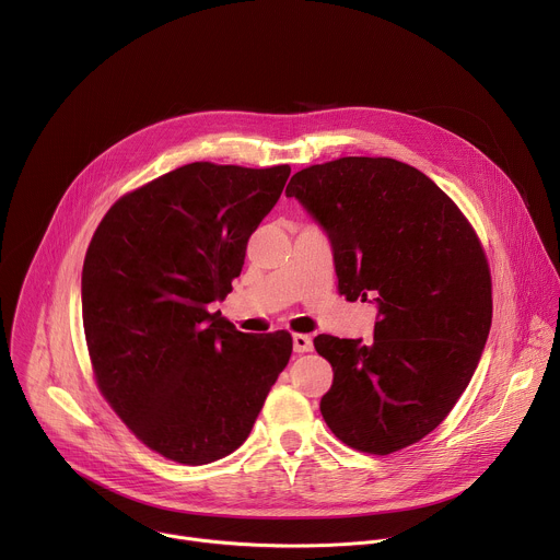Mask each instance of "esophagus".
<instances>
[{"label": "esophagus", "instance_id": "obj_1", "mask_svg": "<svg viewBox=\"0 0 560 560\" xmlns=\"http://www.w3.org/2000/svg\"><path fill=\"white\" fill-rule=\"evenodd\" d=\"M292 348L294 352L303 354V352H312V339L307 335H294L292 337Z\"/></svg>", "mask_w": 560, "mask_h": 560}]
</instances>
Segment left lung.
Instances as JSON below:
<instances>
[{"label": "left lung", "instance_id": "left-lung-1", "mask_svg": "<svg viewBox=\"0 0 560 560\" xmlns=\"http://www.w3.org/2000/svg\"><path fill=\"white\" fill-rule=\"evenodd\" d=\"M285 197L328 234L339 292L376 305L372 343L314 339L335 370L322 398L328 428L381 456L421 441L465 392L490 335L478 236L428 175L387 156L310 166Z\"/></svg>", "mask_w": 560, "mask_h": 560}]
</instances>
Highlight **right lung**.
Instances as JSON below:
<instances>
[{"instance_id":"1","label":"right lung","mask_w":560,"mask_h":560,"mask_svg":"<svg viewBox=\"0 0 560 560\" xmlns=\"http://www.w3.org/2000/svg\"><path fill=\"white\" fill-rule=\"evenodd\" d=\"M290 166L197 162L121 197L82 272L97 385L150 450L203 465L242 445L292 354V337L238 332L223 301Z\"/></svg>"}]
</instances>
